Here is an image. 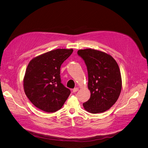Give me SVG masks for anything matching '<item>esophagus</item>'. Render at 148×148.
Here are the masks:
<instances>
[{
    "mask_svg": "<svg viewBox=\"0 0 148 148\" xmlns=\"http://www.w3.org/2000/svg\"><path fill=\"white\" fill-rule=\"evenodd\" d=\"M78 90V87H75V88H73V92L75 93V92H77Z\"/></svg>",
    "mask_w": 148,
    "mask_h": 148,
    "instance_id": "esophagus-1",
    "label": "esophagus"
}]
</instances>
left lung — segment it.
Instances as JSON below:
<instances>
[{"label":"left lung","instance_id":"obj_1","mask_svg":"<svg viewBox=\"0 0 148 148\" xmlns=\"http://www.w3.org/2000/svg\"><path fill=\"white\" fill-rule=\"evenodd\" d=\"M88 73V88L90 99L83 103L90 113H102L116 102L121 91L122 80L120 68L110 55L92 49L78 50Z\"/></svg>","mask_w":148,"mask_h":148}]
</instances>
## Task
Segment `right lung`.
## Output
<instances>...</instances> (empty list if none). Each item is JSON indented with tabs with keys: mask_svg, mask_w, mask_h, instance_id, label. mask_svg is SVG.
<instances>
[{
	"mask_svg": "<svg viewBox=\"0 0 148 148\" xmlns=\"http://www.w3.org/2000/svg\"><path fill=\"white\" fill-rule=\"evenodd\" d=\"M73 49H57L39 55L29 62L24 78L28 99L47 112L60 110L71 93L61 83L60 68Z\"/></svg>",
	"mask_w": 148,
	"mask_h": 148,
	"instance_id": "right-lung-1",
	"label": "right lung"
}]
</instances>
